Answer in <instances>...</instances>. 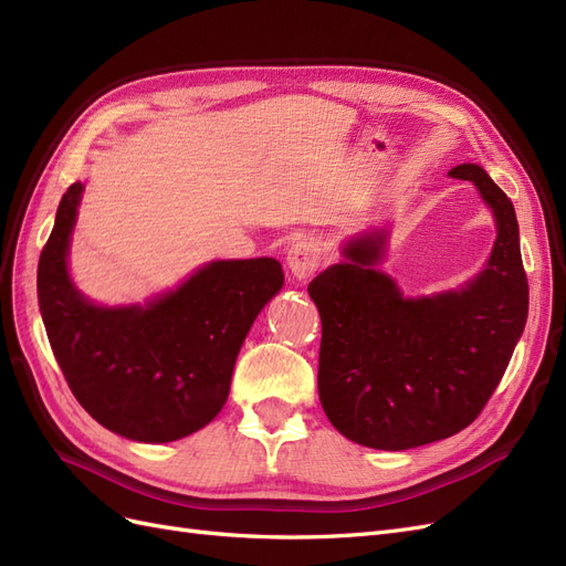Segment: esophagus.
Masks as SVG:
<instances>
[{
	"label": "esophagus",
	"mask_w": 566,
	"mask_h": 566,
	"mask_svg": "<svg viewBox=\"0 0 566 566\" xmlns=\"http://www.w3.org/2000/svg\"><path fill=\"white\" fill-rule=\"evenodd\" d=\"M323 262V252L314 241H300L287 250V266L297 281H306Z\"/></svg>",
	"instance_id": "34e87169"
}]
</instances>
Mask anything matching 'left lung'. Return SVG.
Segmentation results:
<instances>
[{
  "mask_svg": "<svg viewBox=\"0 0 566 566\" xmlns=\"http://www.w3.org/2000/svg\"><path fill=\"white\" fill-rule=\"evenodd\" d=\"M472 181L491 208L495 243L484 271L458 290L403 297L380 262L385 235L345 245V262L310 283L321 314L318 397L339 434L403 451L458 434L482 413L524 333L528 283L512 200L479 165Z\"/></svg>",
  "mask_w": 566,
  "mask_h": 566,
  "instance_id": "left-lung-1",
  "label": "left lung"
}]
</instances>
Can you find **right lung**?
I'll use <instances>...</instances> for the list:
<instances>
[{
  "mask_svg": "<svg viewBox=\"0 0 566 566\" xmlns=\"http://www.w3.org/2000/svg\"><path fill=\"white\" fill-rule=\"evenodd\" d=\"M82 191L75 181L63 193L38 266L40 312L67 387L119 437L193 434L227 403L238 352L283 287V269L271 256L210 262L144 306H98L67 273Z\"/></svg>",
  "mask_w": 566,
  "mask_h": 566,
  "instance_id": "right-lung-1",
  "label": "right lung"
}]
</instances>
